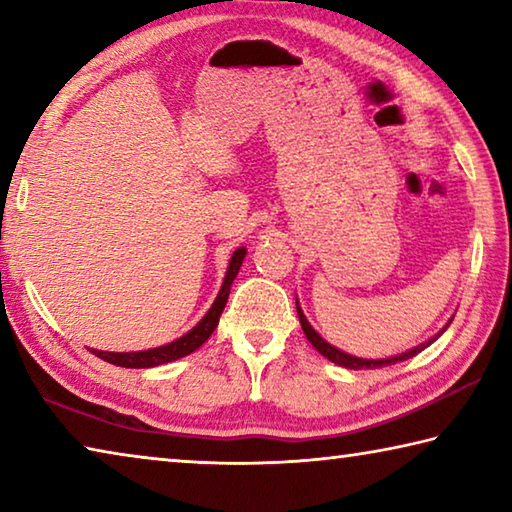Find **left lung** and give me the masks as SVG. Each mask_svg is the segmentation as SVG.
<instances>
[{
	"mask_svg": "<svg viewBox=\"0 0 512 512\" xmlns=\"http://www.w3.org/2000/svg\"><path fill=\"white\" fill-rule=\"evenodd\" d=\"M296 309H298V318H300V325H302V332H305V336L309 339V343L314 345V348L323 354L325 359H329L332 363H336V366H343V368H350V370H363V368H384V366H393V363H400V361H406V359H411V357H415V354L418 352H422L424 348H429V345L438 339L440 334L445 332V329L449 327V323H452V318H449V323L440 329V332L436 334V336H431L429 341H424V343H420L418 348H413V350H409V352H402V354H397V357H388V359H361V357H352V354H348V352H343V350H339V348H334V345H329L323 336H320L314 327L309 325V320L305 318V314H302V309H300V305H298V300H296Z\"/></svg>",
	"mask_w": 512,
	"mask_h": 512,
	"instance_id": "left-lung-1",
	"label": "left lung"
}]
</instances>
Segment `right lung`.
<instances>
[{
  "label": "right lung",
  "mask_w": 512,
  "mask_h": 512,
  "mask_svg": "<svg viewBox=\"0 0 512 512\" xmlns=\"http://www.w3.org/2000/svg\"><path fill=\"white\" fill-rule=\"evenodd\" d=\"M244 257H246L244 246L237 248L235 253H232L219 296H216V300L212 302L210 311H207V314L201 318V323L189 329L185 336H180V339L171 341L167 345H160V348H151V350H142V352H103V350H90V352L97 354L99 359L112 363V366H121V368H155V366H162V363L176 361L180 357L192 354L194 350L201 348L207 339H210L216 325H219L221 311L225 307V302H228L230 287H232V282H235L241 264H244Z\"/></svg>",
  "instance_id": "add662e5"
}]
</instances>
